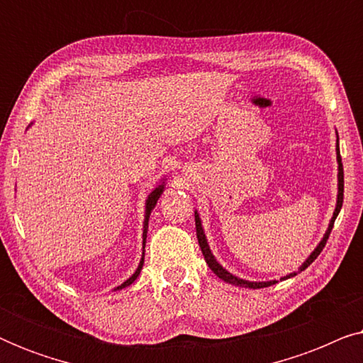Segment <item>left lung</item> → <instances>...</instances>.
I'll use <instances>...</instances> for the list:
<instances>
[{
  "label": "left lung",
  "mask_w": 363,
  "mask_h": 363,
  "mask_svg": "<svg viewBox=\"0 0 363 363\" xmlns=\"http://www.w3.org/2000/svg\"><path fill=\"white\" fill-rule=\"evenodd\" d=\"M337 163H339V175H337V180H339V183H337V186H339V191H337V203H335V210H334V215H332L330 218V223H329V228H327L325 235L324 238H322L319 245L315 246V250L311 252V256L307 257V259L302 262V266L299 267V271H294L291 272V274H287L284 277H281L282 281L284 279H289V277H294L297 272L304 271L306 267H309L312 262H314L317 259V256L320 255V251L324 250L325 242L327 240H329V235L332 231V228H334V221L337 215L340 213V208H342V203H344V167H342V158H340V150H339V135H337ZM195 225H196V238H198V245H200L201 247V252L203 256H205V261L206 264L210 266V269L215 272V274L220 277V279H223L225 282H228V284H233V286H240V287H247V289H261V287H269L272 284H276L277 281H246V279H241V277H238L235 274H231L230 271H226L225 267H223L220 262L216 261V257L213 256V252L210 250V245H208V240L205 236V231H203V226H201V220H200V215H198V211H195Z\"/></svg>",
  "instance_id": "left-lung-1"
}]
</instances>
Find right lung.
I'll return each mask as SVG.
<instances>
[{
    "mask_svg": "<svg viewBox=\"0 0 363 363\" xmlns=\"http://www.w3.org/2000/svg\"><path fill=\"white\" fill-rule=\"evenodd\" d=\"M163 190H165V180H163L160 185H157L155 188H153V190L148 193V198H147V201H145V220H143V235H142V238H143V251H145V242H147V230H148V218H150V213H152V210L153 208H155V205H157V201H158V198H160V195L163 193ZM143 256H145V252H142V259H140V262H138V267L135 269V272H133V274L128 277V279L125 281V282H122L121 286H117L116 289L113 291H121V289H123V287H127V286H130L133 281L137 279L138 277V274H140V271H142V267H143Z\"/></svg>",
    "mask_w": 363,
    "mask_h": 363,
    "instance_id": "1",
    "label": "right lung"
}]
</instances>
